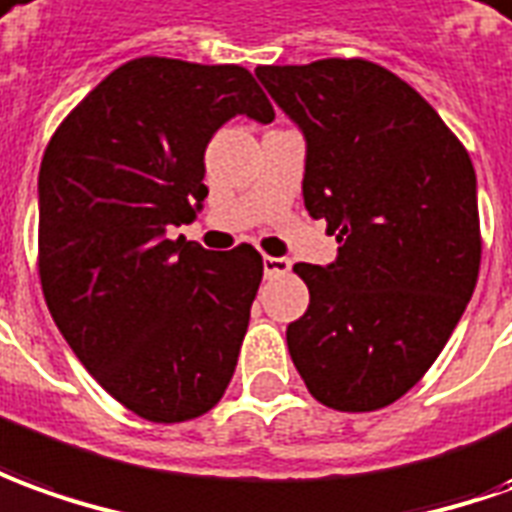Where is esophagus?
I'll use <instances>...</instances> for the list:
<instances>
[{"label":"esophagus","mask_w":512,"mask_h":512,"mask_svg":"<svg viewBox=\"0 0 512 512\" xmlns=\"http://www.w3.org/2000/svg\"><path fill=\"white\" fill-rule=\"evenodd\" d=\"M264 276L273 278V276H287L290 273L292 262L287 256H264Z\"/></svg>","instance_id":"34e87169"}]
</instances>
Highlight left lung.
Returning a JSON list of instances; mask_svg holds the SVG:
<instances>
[{
    "label": "left lung",
    "mask_w": 512,
    "mask_h": 512,
    "mask_svg": "<svg viewBox=\"0 0 512 512\" xmlns=\"http://www.w3.org/2000/svg\"><path fill=\"white\" fill-rule=\"evenodd\" d=\"M256 77L301 128L303 203L340 242L326 267L295 264L309 309L287 326L290 357L320 404L382 410L432 368L477 287L474 164L379 63L326 58Z\"/></svg>",
    "instance_id": "1"
}]
</instances>
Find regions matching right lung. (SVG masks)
Instances as JSON below:
<instances>
[{"mask_svg":"<svg viewBox=\"0 0 512 512\" xmlns=\"http://www.w3.org/2000/svg\"><path fill=\"white\" fill-rule=\"evenodd\" d=\"M236 114L276 116L248 69L136 58L63 119L38 172L49 315L88 373L153 424L220 401L262 284L250 245L169 239L203 209L206 144Z\"/></svg>","mask_w":512,"mask_h":512,"instance_id":"add662e5","label":"right lung"}]
</instances>
